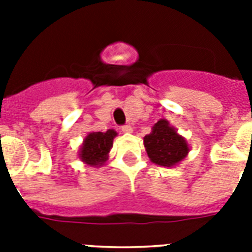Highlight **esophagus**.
Listing matches in <instances>:
<instances>
[{
	"label": "esophagus",
	"mask_w": 252,
	"mask_h": 252,
	"mask_svg": "<svg viewBox=\"0 0 252 252\" xmlns=\"http://www.w3.org/2000/svg\"><path fill=\"white\" fill-rule=\"evenodd\" d=\"M121 130H122V132H125V133L132 132V127H131L130 125H124V126L121 127Z\"/></svg>",
	"instance_id": "obj_1"
}]
</instances>
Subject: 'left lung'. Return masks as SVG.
Segmentation results:
<instances>
[{
	"instance_id": "1",
	"label": "left lung",
	"mask_w": 252,
	"mask_h": 252,
	"mask_svg": "<svg viewBox=\"0 0 252 252\" xmlns=\"http://www.w3.org/2000/svg\"><path fill=\"white\" fill-rule=\"evenodd\" d=\"M144 145L151 161L161 166L175 165L189 151L186 140L178 135L166 120H160L154 125L153 131L144 137Z\"/></svg>"
}]
</instances>
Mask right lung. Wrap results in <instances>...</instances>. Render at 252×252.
<instances>
[{
  "label": "right lung",
  "instance_id": "1",
  "mask_svg": "<svg viewBox=\"0 0 252 252\" xmlns=\"http://www.w3.org/2000/svg\"><path fill=\"white\" fill-rule=\"evenodd\" d=\"M117 135L116 131L107 130L106 132H92L84 139L81 148L82 161L93 166L102 165L108 159V153L112 148L113 139Z\"/></svg>",
  "mask_w": 252,
  "mask_h": 252
}]
</instances>
